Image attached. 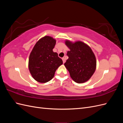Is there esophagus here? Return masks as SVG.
<instances>
[{
	"label": "esophagus",
	"instance_id": "1",
	"mask_svg": "<svg viewBox=\"0 0 123 123\" xmlns=\"http://www.w3.org/2000/svg\"><path fill=\"white\" fill-rule=\"evenodd\" d=\"M62 62H63V63H64L65 62H66V58H65V57H63L62 58Z\"/></svg>",
	"mask_w": 123,
	"mask_h": 123
}]
</instances>
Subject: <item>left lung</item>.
<instances>
[{"label":"left lung","mask_w":123,"mask_h":123,"mask_svg":"<svg viewBox=\"0 0 123 123\" xmlns=\"http://www.w3.org/2000/svg\"><path fill=\"white\" fill-rule=\"evenodd\" d=\"M70 50L67 52L68 59L64 65L72 80L77 83H83L90 79L96 69L95 55L87 44L81 42L74 43L66 40Z\"/></svg>","instance_id":"left-lung-1"}]
</instances>
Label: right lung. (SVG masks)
<instances>
[{
	"mask_svg": "<svg viewBox=\"0 0 123 123\" xmlns=\"http://www.w3.org/2000/svg\"><path fill=\"white\" fill-rule=\"evenodd\" d=\"M56 40L49 36L40 39L33 48L29 59V69L32 77L44 83L53 79L56 69L62 64L58 54L53 51Z\"/></svg>",
	"mask_w": 123,
	"mask_h": 123,
	"instance_id": "right-lung-1",
	"label": "right lung"
}]
</instances>
